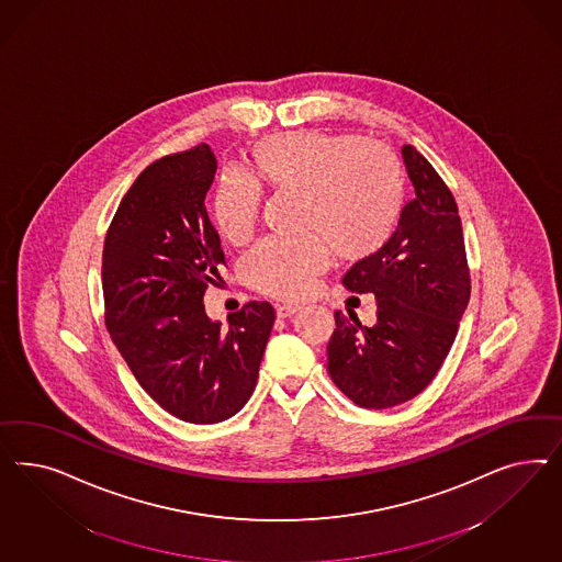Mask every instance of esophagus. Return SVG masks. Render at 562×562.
Segmentation results:
<instances>
[{"label": "esophagus", "instance_id": "obj_1", "mask_svg": "<svg viewBox=\"0 0 562 562\" xmlns=\"http://www.w3.org/2000/svg\"><path fill=\"white\" fill-rule=\"evenodd\" d=\"M301 308H303L301 305H280L276 311H278V317H280V319H286V317L296 315Z\"/></svg>", "mask_w": 562, "mask_h": 562}]
</instances>
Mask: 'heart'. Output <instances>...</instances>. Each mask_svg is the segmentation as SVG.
<instances>
[{
	"instance_id": "heart-1",
	"label": "heart",
	"mask_w": 562,
	"mask_h": 562,
	"mask_svg": "<svg viewBox=\"0 0 562 562\" xmlns=\"http://www.w3.org/2000/svg\"><path fill=\"white\" fill-rule=\"evenodd\" d=\"M259 186L303 195L301 238H270L243 263L251 289L276 299H303L329 261H364L379 254L404 210V170L395 154L357 134L290 132L251 148ZM255 181L226 175L214 195V218L228 243L247 240L259 214Z\"/></svg>"
}]
</instances>
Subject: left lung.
<instances>
[{
	"mask_svg": "<svg viewBox=\"0 0 562 562\" xmlns=\"http://www.w3.org/2000/svg\"><path fill=\"white\" fill-rule=\"evenodd\" d=\"M402 156L416 198L387 245L341 280L358 294L373 292L376 324L336 311L327 344L331 381L360 408H393L425 390L453 346L472 289L453 193L414 146Z\"/></svg>",
	"mask_w": 562,
	"mask_h": 562,
	"instance_id": "left-lung-1",
	"label": "left lung"
}]
</instances>
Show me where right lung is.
<instances>
[{
    "label": "right lung",
    "mask_w": 562,
    "mask_h": 562,
    "mask_svg": "<svg viewBox=\"0 0 562 562\" xmlns=\"http://www.w3.org/2000/svg\"><path fill=\"white\" fill-rule=\"evenodd\" d=\"M207 144L154 160L123 195L102 249L104 324L160 408L193 425L235 416L256 390L276 311L249 301L228 327L204 294L226 266L205 210L216 177Z\"/></svg>",
    "instance_id": "1"
}]
</instances>
